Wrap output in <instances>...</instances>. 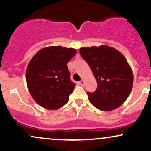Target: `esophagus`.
Returning a JSON list of instances; mask_svg holds the SVG:
<instances>
[{"label": "esophagus", "instance_id": "34e87169", "mask_svg": "<svg viewBox=\"0 0 151 151\" xmlns=\"http://www.w3.org/2000/svg\"><path fill=\"white\" fill-rule=\"evenodd\" d=\"M79 84H80L81 86H84V81L83 80V79H81V80L79 81Z\"/></svg>", "mask_w": 151, "mask_h": 151}]
</instances>
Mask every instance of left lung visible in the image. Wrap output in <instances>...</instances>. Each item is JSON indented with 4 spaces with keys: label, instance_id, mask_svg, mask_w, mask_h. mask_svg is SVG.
<instances>
[{
    "label": "left lung",
    "instance_id": "1",
    "mask_svg": "<svg viewBox=\"0 0 151 151\" xmlns=\"http://www.w3.org/2000/svg\"><path fill=\"white\" fill-rule=\"evenodd\" d=\"M79 52L97 82L96 91L87 92L91 104L104 111L120 106L129 97L133 83L132 70L125 57L107 45L81 47Z\"/></svg>",
    "mask_w": 151,
    "mask_h": 151
}]
</instances>
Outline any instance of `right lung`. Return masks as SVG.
I'll list each match as a JSON object with an SVG mask.
<instances>
[{
    "instance_id": "obj_1",
    "label": "right lung",
    "mask_w": 151,
    "mask_h": 151,
    "mask_svg": "<svg viewBox=\"0 0 151 151\" xmlns=\"http://www.w3.org/2000/svg\"><path fill=\"white\" fill-rule=\"evenodd\" d=\"M77 53L74 48L50 46L31 59L26 70V81L35 101L46 109L56 110L69 101L75 87L67 64Z\"/></svg>"
}]
</instances>
